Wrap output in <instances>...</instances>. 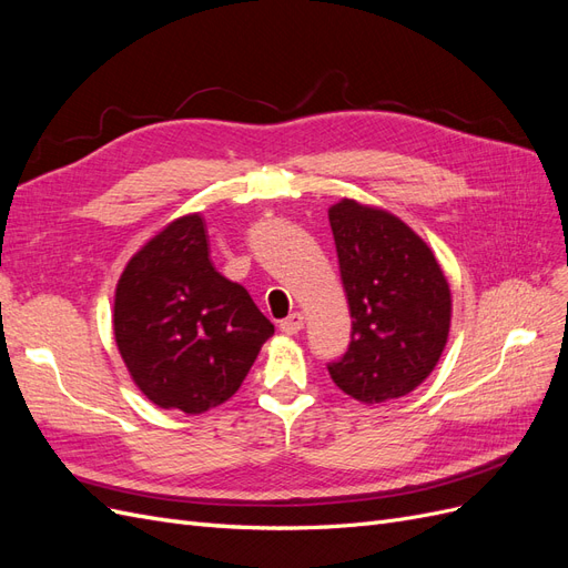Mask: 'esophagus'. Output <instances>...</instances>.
Segmentation results:
<instances>
[{
    "label": "esophagus",
    "mask_w": 568,
    "mask_h": 568,
    "mask_svg": "<svg viewBox=\"0 0 568 568\" xmlns=\"http://www.w3.org/2000/svg\"><path fill=\"white\" fill-rule=\"evenodd\" d=\"M280 329H282L284 334H288V336L298 334V332L303 329V315H301V313H291L286 320L280 322Z\"/></svg>",
    "instance_id": "obj_1"
}]
</instances>
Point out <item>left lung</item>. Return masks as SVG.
Masks as SVG:
<instances>
[{
	"label": "left lung",
	"mask_w": 568,
	"mask_h": 568,
	"mask_svg": "<svg viewBox=\"0 0 568 568\" xmlns=\"http://www.w3.org/2000/svg\"><path fill=\"white\" fill-rule=\"evenodd\" d=\"M329 225L353 332L348 351L326 369L359 403L403 398L448 343L450 284L424 239L388 211L341 199Z\"/></svg>",
	"instance_id": "obj_1"
}]
</instances>
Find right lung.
Returning a JSON list of instances; mask_svg holds the SVG:
<instances>
[{
    "mask_svg": "<svg viewBox=\"0 0 568 568\" xmlns=\"http://www.w3.org/2000/svg\"><path fill=\"white\" fill-rule=\"evenodd\" d=\"M113 334L153 405L201 415L239 390L274 324L213 267L205 222L192 213L130 257L115 286Z\"/></svg>",
    "mask_w": 568,
    "mask_h": 568,
    "instance_id": "add662e5",
    "label": "right lung"
}]
</instances>
